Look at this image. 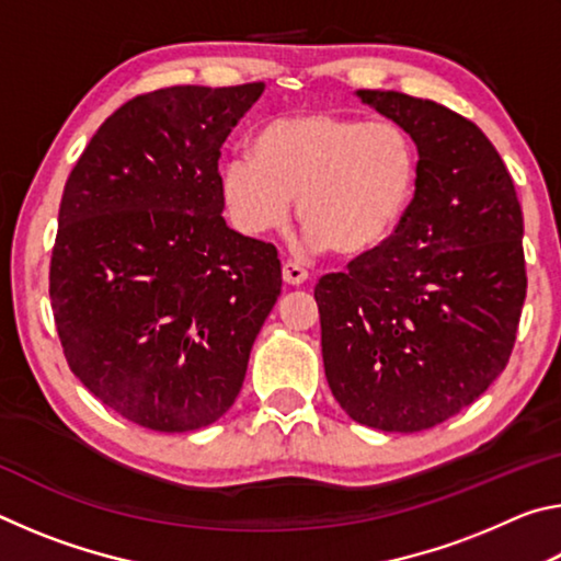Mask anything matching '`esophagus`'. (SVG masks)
Here are the masks:
<instances>
[{
  "label": "esophagus",
  "mask_w": 561,
  "mask_h": 561,
  "mask_svg": "<svg viewBox=\"0 0 561 561\" xmlns=\"http://www.w3.org/2000/svg\"><path fill=\"white\" fill-rule=\"evenodd\" d=\"M282 277L287 284H291V287H299V284H304L309 279V272L301 267V264L297 262H284L282 267Z\"/></svg>",
  "instance_id": "obj_1"
}]
</instances>
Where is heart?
Instances as JSON below:
<instances>
[{"instance_id":"1","label":"heart","mask_w":561,"mask_h":561,"mask_svg":"<svg viewBox=\"0 0 561 561\" xmlns=\"http://www.w3.org/2000/svg\"><path fill=\"white\" fill-rule=\"evenodd\" d=\"M421 156L401 123L339 111H299L264 121L252 156L220 170L225 210L250 237L279 230L291 197L307 242L356 260L391 240L411 213Z\"/></svg>"}]
</instances>
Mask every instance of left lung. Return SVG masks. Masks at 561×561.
<instances>
[{"mask_svg": "<svg viewBox=\"0 0 561 561\" xmlns=\"http://www.w3.org/2000/svg\"><path fill=\"white\" fill-rule=\"evenodd\" d=\"M411 133V213L391 240L314 287L339 405L368 428L448 421L505 371L527 294L515 183L472 121L398 91H358Z\"/></svg>", "mask_w": 561, "mask_h": 561, "instance_id": "obj_1", "label": "left lung"}]
</instances>
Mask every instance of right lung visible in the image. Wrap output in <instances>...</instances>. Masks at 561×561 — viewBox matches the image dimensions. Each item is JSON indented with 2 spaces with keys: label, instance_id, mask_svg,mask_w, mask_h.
I'll use <instances>...</instances> for the list:
<instances>
[{
  "label": "right lung",
  "instance_id": "1",
  "mask_svg": "<svg viewBox=\"0 0 561 561\" xmlns=\"http://www.w3.org/2000/svg\"><path fill=\"white\" fill-rule=\"evenodd\" d=\"M264 83L170 87L101 123L64 185L54 324L73 376L160 433L215 423L282 294L272 242L227 227L217 160Z\"/></svg>",
  "mask_w": 561,
  "mask_h": 561
}]
</instances>
